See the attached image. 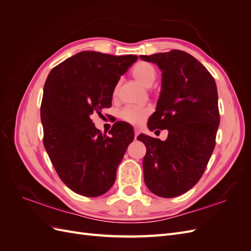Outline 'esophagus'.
<instances>
[{
  "mask_svg": "<svg viewBox=\"0 0 251 251\" xmlns=\"http://www.w3.org/2000/svg\"><path fill=\"white\" fill-rule=\"evenodd\" d=\"M140 134V131H139V128H137V127H135L134 128V137H135V139L138 137V135Z\"/></svg>",
  "mask_w": 251,
  "mask_h": 251,
  "instance_id": "34e87169",
  "label": "esophagus"
}]
</instances>
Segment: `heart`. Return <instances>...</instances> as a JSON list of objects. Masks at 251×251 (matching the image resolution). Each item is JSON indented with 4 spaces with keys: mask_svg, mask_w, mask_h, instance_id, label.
Wrapping results in <instances>:
<instances>
[{
    "mask_svg": "<svg viewBox=\"0 0 251 251\" xmlns=\"http://www.w3.org/2000/svg\"><path fill=\"white\" fill-rule=\"evenodd\" d=\"M131 73L133 77L139 81L142 86L150 87L154 82L157 70L154 65L144 60H139L136 63ZM116 94V90H114V95ZM151 114V109L148 107H126L119 112V118L127 124L137 126L142 124Z\"/></svg>",
    "mask_w": 251,
    "mask_h": 251,
    "instance_id": "heart-1",
    "label": "heart"
}]
</instances>
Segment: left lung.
<instances>
[{"label": "left lung", "mask_w": 251, "mask_h": 251, "mask_svg": "<svg viewBox=\"0 0 251 251\" xmlns=\"http://www.w3.org/2000/svg\"><path fill=\"white\" fill-rule=\"evenodd\" d=\"M140 57L162 70V90L149 128L169 131L165 141L137 137L147 147L144 182L153 194L174 198L196 185L214 151L220 124L217 86L187 52L173 49Z\"/></svg>", "instance_id": "8db88e82"}]
</instances>
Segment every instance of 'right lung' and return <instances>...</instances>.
Listing matches in <instances>:
<instances>
[{
    "instance_id": "right-lung-1",
    "label": "right lung",
    "mask_w": 251,
    "mask_h": 251,
    "mask_svg": "<svg viewBox=\"0 0 251 251\" xmlns=\"http://www.w3.org/2000/svg\"><path fill=\"white\" fill-rule=\"evenodd\" d=\"M137 58L82 51L48 75L41 104L43 143L58 177L74 193L98 197L115 182L134 132L118 121L108 136L97 130L90 116L111 107L120 76Z\"/></svg>"
}]
</instances>
